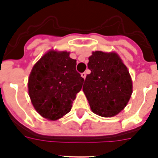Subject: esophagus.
<instances>
[{
	"mask_svg": "<svg viewBox=\"0 0 158 158\" xmlns=\"http://www.w3.org/2000/svg\"><path fill=\"white\" fill-rule=\"evenodd\" d=\"M81 75V77L84 78V79H85V77H86V73H82Z\"/></svg>",
	"mask_w": 158,
	"mask_h": 158,
	"instance_id": "obj_1",
	"label": "esophagus"
}]
</instances>
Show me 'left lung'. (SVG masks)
I'll use <instances>...</instances> for the list:
<instances>
[{
	"instance_id": "8db88e82",
	"label": "left lung",
	"mask_w": 158,
	"mask_h": 158,
	"mask_svg": "<svg viewBox=\"0 0 158 158\" xmlns=\"http://www.w3.org/2000/svg\"><path fill=\"white\" fill-rule=\"evenodd\" d=\"M91 73L83 85L92 111L102 117H112L126 107L132 94V81L127 66L115 52L96 51L89 58Z\"/></svg>"
}]
</instances>
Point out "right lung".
<instances>
[{
    "instance_id": "right-lung-1",
    "label": "right lung",
    "mask_w": 158,
    "mask_h": 158,
    "mask_svg": "<svg viewBox=\"0 0 158 158\" xmlns=\"http://www.w3.org/2000/svg\"><path fill=\"white\" fill-rule=\"evenodd\" d=\"M77 61L67 51H50L33 66L28 78V93L40 115L57 120L69 112L84 78L76 70Z\"/></svg>"
}]
</instances>
